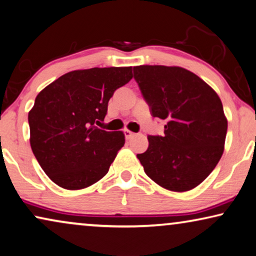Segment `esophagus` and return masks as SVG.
<instances>
[{
    "label": "esophagus",
    "instance_id": "esophagus-1",
    "mask_svg": "<svg viewBox=\"0 0 256 256\" xmlns=\"http://www.w3.org/2000/svg\"><path fill=\"white\" fill-rule=\"evenodd\" d=\"M124 136H125V139L130 140V139L133 138V136H136V133L131 132V131H130V130H125V131H124Z\"/></svg>",
    "mask_w": 256,
    "mask_h": 256
}]
</instances>
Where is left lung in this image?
<instances>
[{
  "mask_svg": "<svg viewBox=\"0 0 256 256\" xmlns=\"http://www.w3.org/2000/svg\"><path fill=\"white\" fill-rule=\"evenodd\" d=\"M150 114L166 122L164 136H148L136 154L150 178L172 192H188L210 175L224 152L228 120L210 86L181 67H133Z\"/></svg>",
  "mask_w": 256,
  "mask_h": 256,
  "instance_id": "left-lung-1",
  "label": "left lung"
}]
</instances>
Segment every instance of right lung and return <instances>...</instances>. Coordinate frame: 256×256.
Returning a JSON list of instances; mask_svg holds the SVG:
<instances>
[{
    "instance_id": "obj_1",
    "label": "right lung",
    "mask_w": 256,
    "mask_h": 256,
    "mask_svg": "<svg viewBox=\"0 0 256 256\" xmlns=\"http://www.w3.org/2000/svg\"><path fill=\"white\" fill-rule=\"evenodd\" d=\"M131 78L132 67L73 70L36 97L28 112L31 148L56 184L84 189L109 172L125 136L97 125L104 120L114 92Z\"/></svg>"
}]
</instances>
